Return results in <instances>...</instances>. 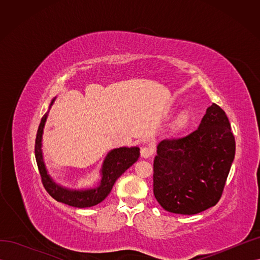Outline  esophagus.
Segmentation results:
<instances>
[{
    "mask_svg": "<svg viewBox=\"0 0 260 260\" xmlns=\"http://www.w3.org/2000/svg\"><path fill=\"white\" fill-rule=\"evenodd\" d=\"M153 155V149L149 148V147H142L141 148V156L143 157V158H149Z\"/></svg>",
    "mask_w": 260,
    "mask_h": 260,
    "instance_id": "1",
    "label": "esophagus"
}]
</instances>
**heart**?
<instances>
[{"label":"heart","mask_w":260,"mask_h":260,"mask_svg":"<svg viewBox=\"0 0 260 260\" xmlns=\"http://www.w3.org/2000/svg\"><path fill=\"white\" fill-rule=\"evenodd\" d=\"M186 122H187V118H186V117H182V118H181V119L179 120L178 125H179L180 128H182V127H184V125L186 124Z\"/></svg>","instance_id":"heart-1"}]
</instances>
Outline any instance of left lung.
Listing matches in <instances>:
<instances>
[{"instance_id":"8db88e82","label":"left lung","mask_w":260,"mask_h":260,"mask_svg":"<svg viewBox=\"0 0 260 260\" xmlns=\"http://www.w3.org/2000/svg\"><path fill=\"white\" fill-rule=\"evenodd\" d=\"M234 155L229 119L212 103L195 131L157 145L153 176L157 202L165 210L181 215H195L215 206Z\"/></svg>"}]
</instances>
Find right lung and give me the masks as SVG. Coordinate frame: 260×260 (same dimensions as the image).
<instances>
[{
	"label": "right lung",
	"instance_id": "obj_1",
	"mask_svg": "<svg viewBox=\"0 0 260 260\" xmlns=\"http://www.w3.org/2000/svg\"><path fill=\"white\" fill-rule=\"evenodd\" d=\"M55 100H56V98L52 100L48 113L42 117L36 138L35 154L38 168L41 175L42 183L45 190L57 202L78 208L95 206L101 202H103L108 194L111 193L116 180L139 159L140 148L138 146H123L109 151L104 158L103 164H102V168L100 170L101 180L96 186L89 188H78L77 190V188H69L55 182L45 167L42 152V137L45 122L46 119H48L49 112Z\"/></svg>",
	"mask_w": 260,
	"mask_h": 260
}]
</instances>
